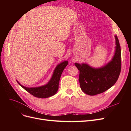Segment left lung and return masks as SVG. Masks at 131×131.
Segmentation results:
<instances>
[{
  "label": "left lung",
  "mask_w": 131,
  "mask_h": 131,
  "mask_svg": "<svg viewBox=\"0 0 131 131\" xmlns=\"http://www.w3.org/2000/svg\"><path fill=\"white\" fill-rule=\"evenodd\" d=\"M116 51L108 64L99 69H94L87 64L75 63L79 72V81L82 91L87 94L94 96L105 92L112 87L119 77L121 69V50L117 36Z\"/></svg>",
  "instance_id": "1"
}]
</instances>
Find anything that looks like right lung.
<instances>
[{
	"label": "right lung",
	"instance_id": "add662e5",
	"mask_svg": "<svg viewBox=\"0 0 131 131\" xmlns=\"http://www.w3.org/2000/svg\"><path fill=\"white\" fill-rule=\"evenodd\" d=\"M68 64V61H64L61 63V64H58L55 69L50 81L48 82V84L44 86L38 87V88H26V87L21 85L18 81L17 82L22 88L30 94H32L33 96L40 98H48L53 96L54 94L56 93L58 90L59 81L60 80L61 74L63 70L64 69Z\"/></svg>",
	"mask_w": 131,
	"mask_h": 131
}]
</instances>
